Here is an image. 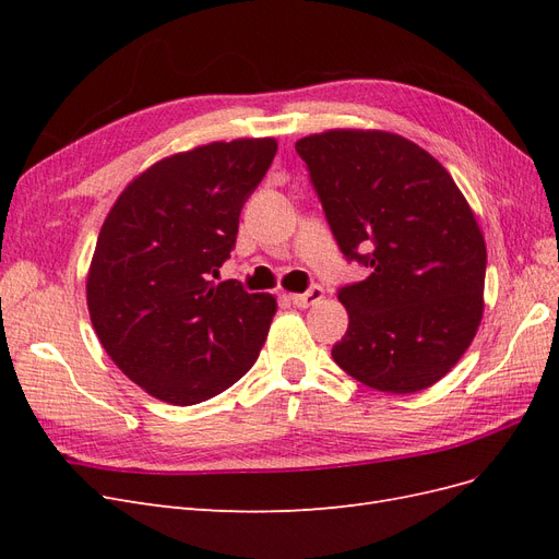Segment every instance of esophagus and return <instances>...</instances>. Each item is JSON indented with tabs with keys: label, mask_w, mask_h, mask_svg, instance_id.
Returning <instances> with one entry per match:
<instances>
[{
	"label": "esophagus",
	"mask_w": 559,
	"mask_h": 559,
	"mask_svg": "<svg viewBox=\"0 0 559 559\" xmlns=\"http://www.w3.org/2000/svg\"><path fill=\"white\" fill-rule=\"evenodd\" d=\"M289 298L296 308H310L324 298V289H321V286H312V289H308L306 294H292Z\"/></svg>",
	"instance_id": "1"
}]
</instances>
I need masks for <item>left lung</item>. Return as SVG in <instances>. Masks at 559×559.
Returning <instances> with one entry per match:
<instances>
[{
  "label": "left lung",
  "mask_w": 559,
  "mask_h": 559,
  "mask_svg": "<svg viewBox=\"0 0 559 559\" xmlns=\"http://www.w3.org/2000/svg\"><path fill=\"white\" fill-rule=\"evenodd\" d=\"M349 261L370 275L337 292L347 376L386 394L445 378L478 333L487 249L471 205L429 151L386 130L335 128L296 142Z\"/></svg>",
  "instance_id": "left-lung-1"
}]
</instances>
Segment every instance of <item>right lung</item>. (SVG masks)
<instances>
[{
    "instance_id": "1",
    "label": "right lung",
    "mask_w": 559,
    "mask_h": 559,
    "mask_svg": "<svg viewBox=\"0 0 559 559\" xmlns=\"http://www.w3.org/2000/svg\"><path fill=\"white\" fill-rule=\"evenodd\" d=\"M275 138L210 142L154 163L116 198L86 280L93 329L146 394L193 405L259 359L277 300L218 280Z\"/></svg>"
}]
</instances>
